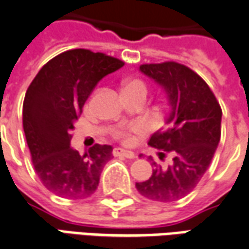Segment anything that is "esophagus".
<instances>
[{
  "label": "esophagus",
  "instance_id": "1",
  "mask_svg": "<svg viewBox=\"0 0 249 249\" xmlns=\"http://www.w3.org/2000/svg\"><path fill=\"white\" fill-rule=\"evenodd\" d=\"M112 154L115 156V157H125V158H136V154L133 152H130V150H124V149L121 148H115L113 149V152Z\"/></svg>",
  "mask_w": 249,
  "mask_h": 249
}]
</instances>
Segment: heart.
Wrapping results in <instances>:
<instances>
[{
    "label": "heart",
    "instance_id": "1",
    "mask_svg": "<svg viewBox=\"0 0 249 249\" xmlns=\"http://www.w3.org/2000/svg\"><path fill=\"white\" fill-rule=\"evenodd\" d=\"M139 92V93H142L143 96L146 97L148 95V86L146 83L142 82L141 79H132L129 82L125 83L124 86V92ZM146 129V126L141 123H136V124L126 125V126H123L120 128L117 132H116V139L120 140L121 142L124 143H130L133 141L134 134L142 133L143 130Z\"/></svg>",
    "mask_w": 249,
    "mask_h": 249
}]
</instances>
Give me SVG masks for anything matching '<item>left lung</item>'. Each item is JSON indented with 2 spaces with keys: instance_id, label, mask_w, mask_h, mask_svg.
I'll return each instance as SVG.
<instances>
[{
  "instance_id": "obj_1",
  "label": "left lung",
  "mask_w": 249,
  "mask_h": 249,
  "mask_svg": "<svg viewBox=\"0 0 249 249\" xmlns=\"http://www.w3.org/2000/svg\"><path fill=\"white\" fill-rule=\"evenodd\" d=\"M141 72L160 83L169 97L170 113L166 128L158 130L149 145L160 149V158L173 157L170 166L154 162L152 177L137 182L145 198L176 202L190 194L209 169L222 133V108L207 83L185 64L177 62L146 63Z\"/></svg>"
}]
</instances>
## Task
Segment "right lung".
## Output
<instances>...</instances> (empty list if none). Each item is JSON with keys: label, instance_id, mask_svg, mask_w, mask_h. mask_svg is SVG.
<instances>
[{"label": "right lung", "instance_id": "right-lung-1", "mask_svg": "<svg viewBox=\"0 0 249 249\" xmlns=\"http://www.w3.org/2000/svg\"><path fill=\"white\" fill-rule=\"evenodd\" d=\"M123 66V60L103 53L68 50L49 60L27 88L23 130L36 173L51 193L83 199L96 191L112 146L95 143L79 154L70 146L73 121L97 83Z\"/></svg>", "mask_w": 249, "mask_h": 249}]
</instances>
